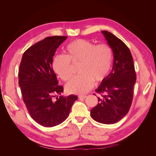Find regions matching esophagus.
Returning <instances> with one entry per match:
<instances>
[{"instance_id": "esophagus-1", "label": "esophagus", "mask_w": 156, "mask_h": 156, "mask_svg": "<svg viewBox=\"0 0 156 156\" xmlns=\"http://www.w3.org/2000/svg\"><path fill=\"white\" fill-rule=\"evenodd\" d=\"M78 97L80 98V99H85V98H86L87 97V95H80L79 96H78Z\"/></svg>"}]
</instances>
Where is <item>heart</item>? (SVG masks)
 Segmentation results:
<instances>
[{
  "mask_svg": "<svg viewBox=\"0 0 156 156\" xmlns=\"http://www.w3.org/2000/svg\"><path fill=\"white\" fill-rule=\"evenodd\" d=\"M66 55L55 57L52 63L54 71L64 81L73 76L72 64H78L80 75L72 79L66 86L69 93L83 94L94 86V81L100 83L108 76L112 63L111 48L105 44L95 45L90 41L78 39L66 48Z\"/></svg>",
  "mask_w": 156,
  "mask_h": 156,
  "instance_id": "1",
  "label": "heart"
}]
</instances>
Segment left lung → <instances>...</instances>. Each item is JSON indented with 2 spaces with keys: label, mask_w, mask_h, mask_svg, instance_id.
<instances>
[{
  "label": "left lung",
  "mask_w": 156,
  "mask_h": 156,
  "mask_svg": "<svg viewBox=\"0 0 156 156\" xmlns=\"http://www.w3.org/2000/svg\"><path fill=\"white\" fill-rule=\"evenodd\" d=\"M114 55L111 72L95 92L101 94L99 103L90 111L91 117L102 124H114L128 112L133 97L136 76L131 52L121 40L108 31H102Z\"/></svg>",
  "instance_id": "obj_1"
}]
</instances>
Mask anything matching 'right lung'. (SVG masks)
Segmentation results:
<instances>
[{
    "instance_id": "obj_1",
    "label": "right lung",
    "mask_w": 156,
    "mask_h": 156,
    "mask_svg": "<svg viewBox=\"0 0 156 156\" xmlns=\"http://www.w3.org/2000/svg\"><path fill=\"white\" fill-rule=\"evenodd\" d=\"M68 38L53 36L45 38L24 52L20 66L19 85L23 101L30 114L40 125L53 127L64 121L78 97L61 95L63 87L58 85L52 69L56 49Z\"/></svg>"
}]
</instances>
